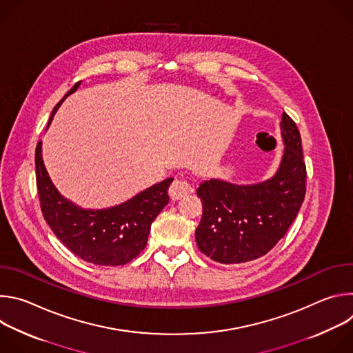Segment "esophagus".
I'll list each match as a JSON object with an SVG mask.
<instances>
[{
    "instance_id": "34e87169",
    "label": "esophagus",
    "mask_w": 353,
    "mask_h": 353,
    "mask_svg": "<svg viewBox=\"0 0 353 353\" xmlns=\"http://www.w3.org/2000/svg\"><path fill=\"white\" fill-rule=\"evenodd\" d=\"M190 192H192V187L188 181L185 180H173V183L170 184L169 187V195L173 201H177V199H181L184 196H187Z\"/></svg>"
}]
</instances>
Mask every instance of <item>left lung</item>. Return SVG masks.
I'll list each match as a JSON object with an SVG mask.
<instances>
[{
  "mask_svg": "<svg viewBox=\"0 0 353 353\" xmlns=\"http://www.w3.org/2000/svg\"><path fill=\"white\" fill-rule=\"evenodd\" d=\"M285 152L274 177L264 183L236 185L207 180L196 188L203 216L195 229L201 253L221 264L257 260L286 234L306 194V165L296 123L281 121Z\"/></svg>",
  "mask_w": 353,
  "mask_h": 353,
  "instance_id": "obj_1",
  "label": "left lung"
}]
</instances>
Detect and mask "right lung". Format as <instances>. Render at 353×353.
Returning a JSON list of instances; mask_svg holds the SVG:
<instances>
[{
  "instance_id": "right-lung-1",
  "label": "right lung",
  "mask_w": 353,
  "mask_h": 353,
  "mask_svg": "<svg viewBox=\"0 0 353 353\" xmlns=\"http://www.w3.org/2000/svg\"><path fill=\"white\" fill-rule=\"evenodd\" d=\"M79 83L81 81L64 99ZM61 102L56 105L48 124ZM34 163L40 208L47 225L68 250L86 263L116 267L132 261L146 245L150 225L169 203L168 190L173 179L146 188L121 205L99 211L82 210L63 198L50 180L41 158V141L36 146Z\"/></svg>"
}]
</instances>
